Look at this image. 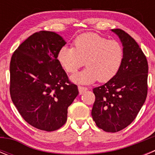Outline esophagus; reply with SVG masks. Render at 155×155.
I'll return each instance as SVG.
<instances>
[{"instance_id":"obj_1","label":"esophagus","mask_w":155,"mask_h":155,"mask_svg":"<svg viewBox=\"0 0 155 155\" xmlns=\"http://www.w3.org/2000/svg\"><path fill=\"white\" fill-rule=\"evenodd\" d=\"M87 90V87H81V86H78V91H79V94H82L84 92H85Z\"/></svg>"}]
</instances>
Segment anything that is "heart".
Instances as JSON below:
<instances>
[{
    "label": "heart",
    "mask_w": 155,
    "mask_h": 155,
    "mask_svg": "<svg viewBox=\"0 0 155 155\" xmlns=\"http://www.w3.org/2000/svg\"><path fill=\"white\" fill-rule=\"evenodd\" d=\"M74 46L61 47L57 60L68 73H74L85 64V69L71 75V80L76 84H89L98 79L108 81L121 68L124 52L117 41L95 33H85L77 37Z\"/></svg>",
    "instance_id": "obj_1"
}]
</instances>
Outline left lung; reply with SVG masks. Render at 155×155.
Returning <instances> with one entry per match:
<instances>
[{
    "label": "left lung",
    "instance_id": "8db88e82",
    "mask_svg": "<svg viewBox=\"0 0 155 155\" xmlns=\"http://www.w3.org/2000/svg\"><path fill=\"white\" fill-rule=\"evenodd\" d=\"M123 45L121 68L107 83L93 89L95 101L91 110L97 127L115 133L135 120L147 94V58L137 42L124 30L112 29Z\"/></svg>",
    "mask_w": 155,
    "mask_h": 155
}]
</instances>
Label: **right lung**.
Listing matches in <instances>:
<instances>
[{"instance_id": "add662e5", "label": "right lung", "mask_w": 155, "mask_h": 155, "mask_svg": "<svg viewBox=\"0 0 155 155\" xmlns=\"http://www.w3.org/2000/svg\"><path fill=\"white\" fill-rule=\"evenodd\" d=\"M67 42L56 32L40 31L24 41L12 57L10 94L25 121L45 131L64 125L68 108L78 94L57 60Z\"/></svg>"}]
</instances>
